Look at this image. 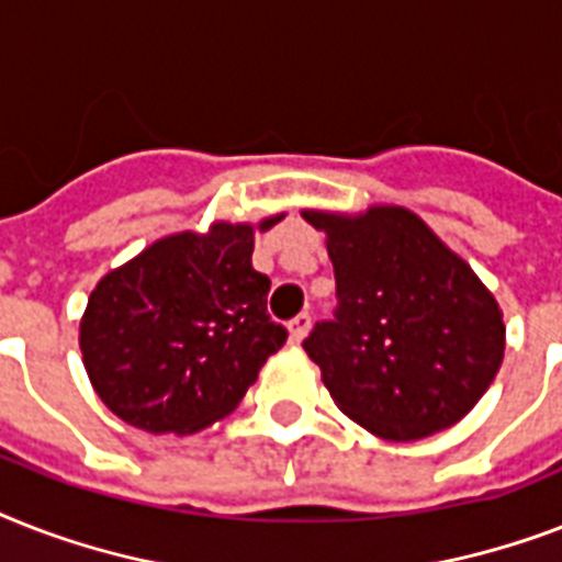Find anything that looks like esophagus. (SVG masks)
Wrapping results in <instances>:
<instances>
[{
  "label": "esophagus",
  "instance_id": "1",
  "mask_svg": "<svg viewBox=\"0 0 562 562\" xmlns=\"http://www.w3.org/2000/svg\"><path fill=\"white\" fill-rule=\"evenodd\" d=\"M289 329H291V341L300 344L308 335V329H312V315H306V312H303V315H297L289 324Z\"/></svg>",
  "mask_w": 562,
  "mask_h": 562
}]
</instances>
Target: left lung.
Instances as JSON below:
<instances>
[{
	"instance_id": "left-lung-1",
	"label": "left lung",
	"mask_w": 562,
	"mask_h": 562,
	"mask_svg": "<svg viewBox=\"0 0 562 562\" xmlns=\"http://www.w3.org/2000/svg\"><path fill=\"white\" fill-rule=\"evenodd\" d=\"M335 268L333 321L303 350L338 408L384 440H419L467 417L505 356L496 297L402 206L306 210Z\"/></svg>"
}]
</instances>
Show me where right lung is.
Returning <instances> with one entry per match:
<instances>
[{"instance_id":"obj_1","label":"right lung","mask_w":562,"mask_h":562,"mask_svg":"<svg viewBox=\"0 0 562 562\" xmlns=\"http://www.w3.org/2000/svg\"><path fill=\"white\" fill-rule=\"evenodd\" d=\"M250 256L254 227L218 221L206 236L154 241L95 285L81 317L83 368L119 419L192 435L241 402L289 338L268 315L271 280Z\"/></svg>"}]
</instances>
